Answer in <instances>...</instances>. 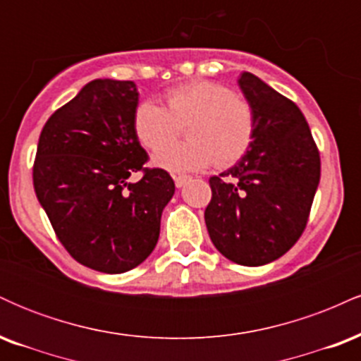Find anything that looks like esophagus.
<instances>
[{
    "label": "esophagus",
    "mask_w": 361,
    "mask_h": 361,
    "mask_svg": "<svg viewBox=\"0 0 361 361\" xmlns=\"http://www.w3.org/2000/svg\"><path fill=\"white\" fill-rule=\"evenodd\" d=\"M173 180H175V185L178 186V188H181V186H183L186 181L190 180V176H186V175H175V176H173Z\"/></svg>",
    "instance_id": "1"
}]
</instances>
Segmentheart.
<instances>
[{
  "instance_id": "b5f03b06",
  "label": "heart",
  "mask_w": 361,
  "mask_h": 361,
  "mask_svg": "<svg viewBox=\"0 0 361 361\" xmlns=\"http://www.w3.org/2000/svg\"><path fill=\"white\" fill-rule=\"evenodd\" d=\"M166 106L144 100L134 111V130L147 149H159L154 163L168 171L217 168L238 163L250 151L256 134V111L246 98L215 81H190L164 93ZM185 127L188 141L166 143ZM166 145V148L162 146Z\"/></svg>"
}]
</instances>
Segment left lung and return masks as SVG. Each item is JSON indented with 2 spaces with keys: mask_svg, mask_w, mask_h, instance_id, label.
<instances>
[{
  "mask_svg": "<svg viewBox=\"0 0 361 361\" xmlns=\"http://www.w3.org/2000/svg\"><path fill=\"white\" fill-rule=\"evenodd\" d=\"M256 134L239 163L209 180L205 224L214 246L244 267L279 259L307 226L321 157L304 114L251 73L239 76Z\"/></svg>",
  "mask_w": 361,
  "mask_h": 361,
  "instance_id": "left-lung-1",
  "label": "left lung"
}]
</instances>
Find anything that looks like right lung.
I'll list each match as a JSON object with an SVG mask.
<instances>
[{
    "instance_id": "right-lung-1",
    "label": "right lung",
    "mask_w": 361,
    "mask_h": 361,
    "mask_svg": "<svg viewBox=\"0 0 361 361\" xmlns=\"http://www.w3.org/2000/svg\"><path fill=\"white\" fill-rule=\"evenodd\" d=\"M134 81L94 80L49 117L34 161V188L52 229L78 263L123 273L151 255L175 181L146 168L134 130ZM143 173L137 184L126 180Z\"/></svg>"
}]
</instances>
